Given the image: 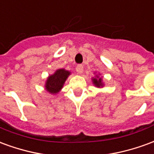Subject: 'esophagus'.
<instances>
[{
  "label": "esophagus",
  "instance_id": "1",
  "mask_svg": "<svg viewBox=\"0 0 154 154\" xmlns=\"http://www.w3.org/2000/svg\"><path fill=\"white\" fill-rule=\"evenodd\" d=\"M76 71L78 74H82L83 72V66L82 65H77L76 67Z\"/></svg>",
  "mask_w": 154,
  "mask_h": 154
}]
</instances>
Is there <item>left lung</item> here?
<instances>
[{"instance_id":"obj_1","label":"left lung","mask_w":154,"mask_h":154,"mask_svg":"<svg viewBox=\"0 0 154 154\" xmlns=\"http://www.w3.org/2000/svg\"><path fill=\"white\" fill-rule=\"evenodd\" d=\"M95 74V77L91 78L92 81V83L97 88H102L105 86V84L103 82V77H100V73H97V72H94Z\"/></svg>"}]
</instances>
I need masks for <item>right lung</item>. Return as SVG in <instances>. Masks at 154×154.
I'll list each match as a JSON object with an SVG mask.
<instances>
[{"mask_svg":"<svg viewBox=\"0 0 154 154\" xmlns=\"http://www.w3.org/2000/svg\"><path fill=\"white\" fill-rule=\"evenodd\" d=\"M70 75L71 72L63 68L57 69L54 72V73L47 77L44 84V89L52 95L57 94L63 89L65 82Z\"/></svg>","mask_w":154,"mask_h":154,"instance_id":"right-lung-1","label":"right lung"}]
</instances>
